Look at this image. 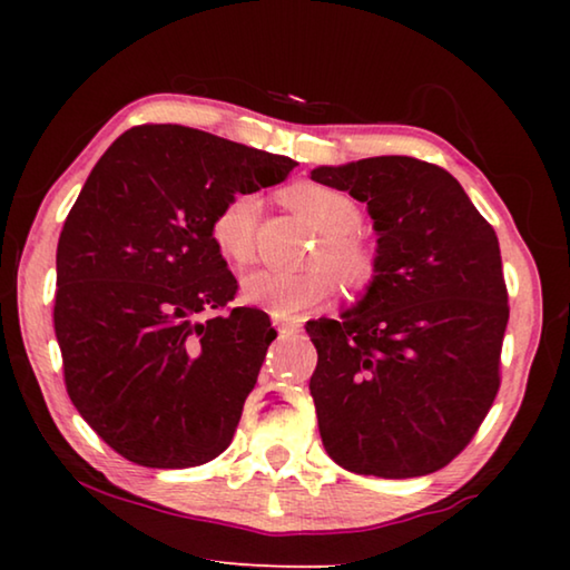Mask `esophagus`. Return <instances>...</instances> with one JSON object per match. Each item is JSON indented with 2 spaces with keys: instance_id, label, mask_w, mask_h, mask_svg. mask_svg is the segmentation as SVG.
I'll list each match as a JSON object with an SVG mask.
<instances>
[{
  "instance_id": "esophagus-1",
  "label": "esophagus",
  "mask_w": 570,
  "mask_h": 570,
  "mask_svg": "<svg viewBox=\"0 0 570 570\" xmlns=\"http://www.w3.org/2000/svg\"><path fill=\"white\" fill-rule=\"evenodd\" d=\"M274 326H276V332L282 334V336H292V334L302 332V324L288 322V320H274Z\"/></svg>"
}]
</instances>
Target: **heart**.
I'll return each instance as SVG.
<instances>
[{"mask_svg": "<svg viewBox=\"0 0 570 570\" xmlns=\"http://www.w3.org/2000/svg\"><path fill=\"white\" fill-rule=\"evenodd\" d=\"M282 198L322 234V244L314 254L316 262L332 265L334 273L354 292H362L374 282L377 250L354 230L362 214L352 196L322 183L302 180L284 188ZM256 220L258 198L254 193H236L216 210L210 220V240L226 262L244 266L254 258ZM331 269L328 266H312L302 272L256 268L240 278V294L248 304L288 320L330 302L336 292V277Z\"/></svg>", "mask_w": 570, "mask_h": 570, "instance_id": "b5f03b06", "label": "heart"}]
</instances>
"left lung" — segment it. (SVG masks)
<instances>
[{"label":"left lung","mask_w":570,"mask_h":570,"mask_svg":"<svg viewBox=\"0 0 570 570\" xmlns=\"http://www.w3.org/2000/svg\"><path fill=\"white\" fill-rule=\"evenodd\" d=\"M366 204L377 276L342 320L308 322L324 450L344 470L430 475L465 450L500 387L508 292L493 226L460 183L407 156L320 166Z\"/></svg>","instance_id":"left-lung-1"}]
</instances>
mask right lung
<instances>
[{
  "mask_svg": "<svg viewBox=\"0 0 570 570\" xmlns=\"http://www.w3.org/2000/svg\"><path fill=\"white\" fill-rule=\"evenodd\" d=\"M296 163L183 125H138L92 168L57 244L55 334L85 422L146 468L218 458L276 330L258 308L223 311L236 278L210 220L236 193Z\"/></svg>",
  "mask_w": 570,
  "mask_h": 570,
  "instance_id": "obj_1",
  "label": "right lung"
}]
</instances>
